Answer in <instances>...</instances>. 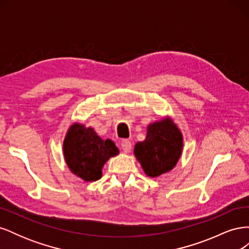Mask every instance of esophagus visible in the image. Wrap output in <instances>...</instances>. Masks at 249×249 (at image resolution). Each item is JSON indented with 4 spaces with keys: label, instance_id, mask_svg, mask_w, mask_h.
Wrapping results in <instances>:
<instances>
[{
    "label": "esophagus",
    "instance_id": "1",
    "mask_svg": "<svg viewBox=\"0 0 249 249\" xmlns=\"http://www.w3.org/2000/svg\"><path fill=\"white\" fill-rule=\"evenodd\" d=\"M120 146H122L124 152L125 154H127V153H130L131 149H132V142L130 140H127V139H124L122 141V143H120Z\"/></svg>",
    "mask_w": 249,
    "mask_h": 249
}]
</instances>
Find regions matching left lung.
Listing matches in <instances>:
<instances>
[{
    "mask_svg": "<svg viewBox=\"0 0 249 249\" xmlns=\"http://www.w3.org/2000/svg\"><path fill=\"white\" fill-rule=\"evenodd\" d=\"M183 149V135L170 117L147 126L146 138L137 142L134 155L145 175L157 178L176 166Z\"/></svg>",
    "mask_w": 249,
    "mask_h": 249,
    "instance_id": "left-lung-1",
    "label": "left lung"
}]
</instances>
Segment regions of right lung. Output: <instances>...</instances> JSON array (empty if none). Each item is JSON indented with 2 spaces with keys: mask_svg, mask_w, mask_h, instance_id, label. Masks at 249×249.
I'll list each match as a JSON object with an SVG mask.
<instances>
[{
  "mask_svg": "<svg viewBox=\"0 0 249 249\" xmlns=\"http://www.w3.org/2000/svg\"><path fill=\"white\" fill-rule=\"evenodd\" d=\"M63 154L71 171L86 182L102 178V169L111 157L119 154L115 143L103 140L92 127L73 124L66 133Z\"/></svg>",
  "mask_w": 249,
  "mask_h": 249,
  "instance_id": "right-lung-1",
  "label": "right lung"
}]
</instances>
